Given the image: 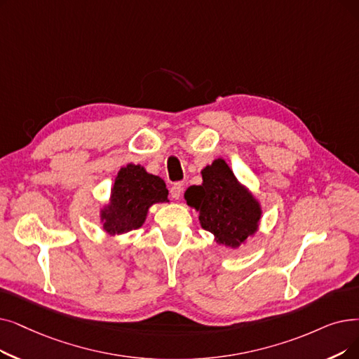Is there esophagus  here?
I'll return each instance as SVG.
<instances>
[{"label":"esophagus","instance_id":"esophagus-1","mask_svg":"<svg viewBox=\"0 0 359 359\" xmlns=\"http://www.w3.org/2000/svg\"><path fill=\"white\" fill-rule=\"evenodd\" d=\"M182 192H183V184L182 183H175L170 188V196L173 198V199H176V201L182 196Z\"/></svg>","mask_w":359,"mask_h":359}]
</instances>
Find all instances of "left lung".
Segmentation results:
<instances>
[{
    "label": "left lung",
    "instance_id": "obj_1",
    "mask_svg": "<svg viewBox=\"0 0 359 359\" xmlns=\"http://www.w3.org/2000/svg\"><path fill=\"white\" fill-rule=\"evenodd\" d=\"M202 183L186 189V204L199 212V224L215 243L238 249L257 235L262 207L223 158L201 171Z\"/></svg>",
    "mask_w": 359,
    "mask_h": 359
}]
</instances>
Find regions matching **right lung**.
I'll use <instances>...</instances> for the list:
<instances>
[{"mask_svg": "<svg viewBox=\"0 0 359 359\" xmlns=\"http://www.w3.org/2000/svg\"><path fill=\"white\" fill-rule=\"evenodd\" d=\"M168 191L161 177L148 173L141 164L121 167L114 179L108 202L100 210L102 229L120 236L142 227L154 204L168 202Z\"/></svg>", "mask_w": 359, "mask_h": 359, "instance_id": "right-lung-1", "label": "right lung"}]
</instances>
